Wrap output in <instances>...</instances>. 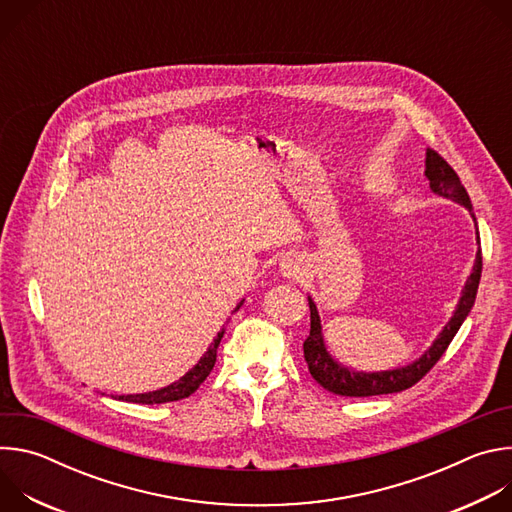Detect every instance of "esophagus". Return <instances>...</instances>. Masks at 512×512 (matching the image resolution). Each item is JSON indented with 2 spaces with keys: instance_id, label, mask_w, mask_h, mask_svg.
Wrapping results in <instances>:
<instances>
[{
  "instance_id": "esophagus-1",
  "label": "esophagus",
  "mask_w": 512,
  "mask_h": 512,
  "mask_svg": "<svg viewBox=\"0 0 512 512\" xmlns=\"http://www.w3.org/2000/svg\"><path fill=\"white\" fill-rule=\"evenodd\" d=\"M306 265L302 259L298 257H287L281 261V273L287 279H294V281H304L306 279Z\"/></svg>"
}]
</instances>
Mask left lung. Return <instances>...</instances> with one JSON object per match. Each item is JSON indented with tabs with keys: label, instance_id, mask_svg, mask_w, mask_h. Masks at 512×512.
Wrapping results in <instances>:
<instances>
[{
	"label": "left lung",
	"instance_id": "obj_1",
	"mask_svg": "<svg viewBox=\"0 0 512 512\" xmlns=\"http://www.w3.org/2000/svg\"><path fill=\"white\" fill-rule=\"evenodd\" d=\"M425 178L429 180V188L433 194L466 206L470 216L474 218V225H476V216L472 212L470 196H468L466 188L462 186L458 174L452 170V166L440 154L433 150L425 152ZM476 243L480 245L478 225H476ZM480 275H482V251L478 247L472 273L462 287V294L456 304V310H454L452 318L448 320V324L442 328V332L437 334V338L431 342V346L417 360L405 364V367H397V369H389V371H375V373L354 371L332 356V352L328 350L326 340H324L318 306L312 300V296H308L310 336L304 342V358L308 362L310 375L326 391H330L334 395H342V397L387 395V393H399V391L413 387L419 379L425 377V373L433 367V364L440 360V356L446 352L452 338L456 336V332L468 318V314L476 302Z\"/></svg>",
	"mask_w": 512,
	"mask_h": 512
}]
</instances>
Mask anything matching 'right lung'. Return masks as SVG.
I'll use <instances>...</instances> for the list:
<instances>
[{
    "mask_svg": "<svg viewBox=\"0 0 512 512\" xmlns=\"http://www.w3.org/2000/svg\"><path fill=\"white\" fill-rule=\"evenodd\" d=\"M245 300H241L235 308V312L243 306ZM223 334H225V328L218 332L214 336V340L210 342V346L206 348V352L200 356V360L194 364V367L184 375L180 377L176 383L168 385V387H162L158 391H148V393H135V395H119L121 401H127V403H141V405H156V403H170V401H180V399H186L190 397L200 385L202 381L210 375L214 362H216V348L218 344H221L223 340Z\"/></svg>",
    "mask_w": 512,
    "mask_h": 512,
    "instance_id": "add662e5",
    "label": "right lung"
}]
</instances>
